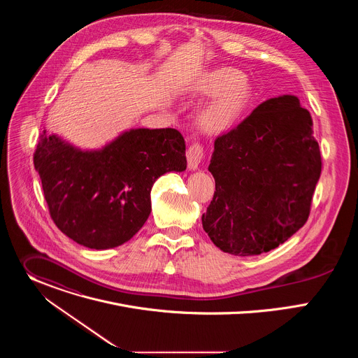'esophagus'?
Returning <instances> with one entry per match:
<instances>
[{"label": "esophagus", "instance_id": "34e87169", "mask_svg": "<svg viewBox=\"0 0 358 358\" xmlns=\"http://www.w3.org/2000/svg\"><path fill=\"white\" fill-rule=\"evenodd\" d=\"M203 157H206V152H203V147L199 143H194L187 150V162L189 170H198Z\"/></svg>", "mask_w": 358, "mask_h": 358}]
</instances>
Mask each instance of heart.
<instances>
[{"mask_svg":"<svg viewBox=\"0 0 358 358\" xmlns=\"http://www.w3.org/2000/svg\"><path fill=\"white\" fill-rule=\"evenodd\" d=\"M243 79V73L238 69L220 68L199 80V93L217 96L199 115V124L203 130L221 133L238 122L252 97V89Z\"/></svg>","mask_w":358,"mask_h":358,"instance_id":"obj_1","label":"heart"}]
</instances>
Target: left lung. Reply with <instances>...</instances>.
I'll return each mask as SVG.
<instances>
[{
	"instance_id": "obj_1",
	"label": "left lung",
	"mask_w": 358,
	"mask_h": 358,
	"mask_svg": "<svg viewBox=\"0 0 358 358\" xmlns=\"http://www.w3.org/2000/svg\"><path fill=\"white\" fill-rule=\"evenodd\" d=\"M213 201L202 227L224 252L252 257L278 248L309 218L322 173L310 113L296 96L269 99L215 138Z\"/></svg>"
}]
</instances>
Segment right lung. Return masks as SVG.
Returning <instances> with one entry per match:
<instances>
[{
    "mask_svg": "<svg viewBox=\"0 0 358 358\" xmlns=\"http://www.w3.org/2000/svg\"><path fill=\"white\" fill-rule=\"evenodd\" d=\"M34 166L55 225L79 245L109 249L144 225L155 181L187 169L185 141L176 129H133L101 150L82 151L43 130Z\"/></svg>",
    "mask_w": 358,
    "mask_h": 358,
    "instance_id": "obj_1",
    "label": "right lung"
}]
</instances>
